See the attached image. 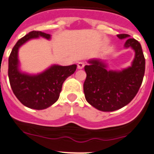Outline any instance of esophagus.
Segmentation results:
<instances>
[{"label":"esophagus","mask_w":154,"mask_h":154,"mask_svg":"<svg viewBox=\"0 0 154 154\" xmlns=\"http://www.w3.org/2000/svg\"><path fill=\"white\" fill-rule=\"evenodd\" d=\"M84 63L83 62H79L78 64H77V67H78V69H82V68H84Z\"/></svg>","instance_id":"obj_1"}]
</instances>
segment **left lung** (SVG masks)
Instances as JSON below:
<instances>
[{"label":"left lung","mask_w":154,"mask_h":154,"mask_svg":"<svg viewBox=\"0 0 154 154\" xmlns=\"http://www.w3.org/2000/svg\"><path fill=\"white\" fill-rule=\"evenodd\" d=\"M117 37L121 40L126 38L125 49L134 50L131 66L121 70H109L106 60L91 59L84 68L86 100L102 112L116 111L130 103L137 94L144 76L146 62L140 43L128 34H118Z\"/></svg>","instance_id":"8db88e82"}]
</instances>
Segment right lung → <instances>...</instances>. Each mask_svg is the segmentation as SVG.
<instances>
[{"label": "right lung", "instance_id": "add662e5", "mask_svg": "<svg viewBox=\"0 0 154 154\" xmlns=\"http://www.w3.org/2000/svg\"><path fill=\"white\" fill-rule=\"evenodd\" d=\"M51 39V35L41 31H31L18 41L8 58V78L14 94L23 105L30 109L42 110L58 100L62 85L75 72L77 65L53 64L38 74H30L20 68L19 49L32 39Z\"/></svg>", "mask_w": 154, "mask_h": 154}]
</instances>
